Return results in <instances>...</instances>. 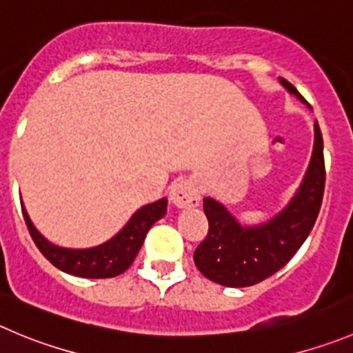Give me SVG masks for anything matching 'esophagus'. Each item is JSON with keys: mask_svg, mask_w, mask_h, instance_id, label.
Here are the masks:
<instances>
[{"mask_svg": "<svg viewBox=\"0 0 353 353\" xmlns=\"http://www.w3.org/2000/svg\"><path fill=\"white\" fill-rule=\"evenodd\" d=\"M170 199L180 210H183V208H194L199 204V189H197V185L192 180L180 179L171 185Z\"/></svg>", "mask_w": 353, "mask_h": 353, "instance_id": "1", "label": "esophagus"}]
</instances>
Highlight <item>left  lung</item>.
<instances>
[{
  "label": "left lung",
  "mask_w": 353,
  "mask_h": 353,
  "mask_svg": "<svg viewBox=\"0 0 353 353\" xmlns=\"http://www.w3.org/2000/svg\"><path fill=\"white\" fill-rule=\"evenodd\" d=\"M279 83L308 107L291 83L283 78ZM324 182V143L315 121L310 163L298 190L279 213L263 223L244 225L220 201L204 197L210 229L206 239L194 251L201 274L221 286L246 288L281 270L300 250L317 220Z\"/></svg>",
  "instance_id": "1"
}]
</instances>
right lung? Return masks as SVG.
Segmentation results:
<instances>
[{"label": "right lung", "instance_id": "add662e5", "mask_svg": "<svg viewBox=\"0 0 353 353\" xmlns=\"http://www.w3.org/2000/svg\"><path fill=\"white\" fill-rule=\"evenodd\" d=\"M166 197L156 201V203L145 204L133 213L128 223L124 225L116 236L99 246L81 248V250L57 246L52 241L46 239L31 221V216L28 214L23 203L22 213L32 241L50 263L55 265L59 270L76 275V277L107 279V277H116V275L123 274L133 263L143 241H145L147 232L157 220L166 214Z\"/></svg>", "mask_w": 353, "mask_h": 353}]
</instances>
